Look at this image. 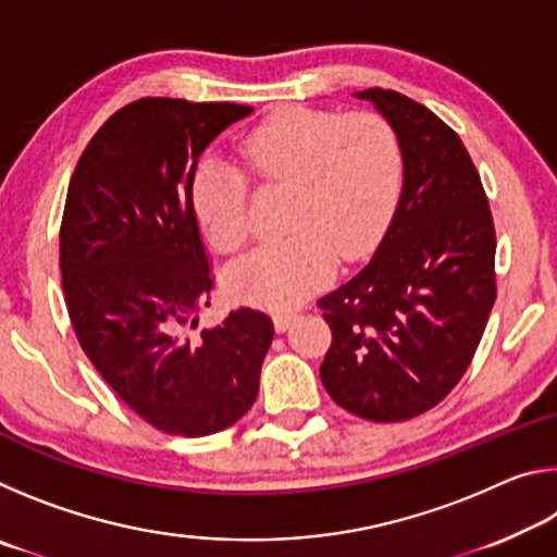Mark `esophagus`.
<instances>
[{
	"instance_id": "obj_1",
	"label": "esophagus",
	"mask_w": 557,
	"mask_h": 557,
	"mask_svg": "<svg viewBox=\"0 0 557 557\" xmlns=\"http://www.w3.org/2000/svg\"><path fill=\"white\" fill-rule=\"evenodd\" d=\"M295 319H297V314H295V312H277L275 317H272V322H275V329H277V332H287L289 324L295 322Z\"/></svg>"
}]
</instances>
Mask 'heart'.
Returning a JSON list of instances; mask_svg holds the SVG:
<instances>
[{"mask_svg": "<svg viewBox=\"0 0 557 557\" xmlns=\"http://www.w3.org/2000/svg\"><path fill=\"white\" fill-rule=\"evenodd\" d=\"M248 172L265 184H289L280 240L235 262L228 289L250 305L287 309L329 280L336 265L369 256L388 228L403 188V149L388 120L375 112L285 108L240 143ZM248 178L221 154H206L191 176V206L201 231L221 252L240 250L250 235Z\"/></svg>", "mask_w": 557, "mask_h": 557, "instance_id": "obj_1", "label": "heart"}]
</instances>
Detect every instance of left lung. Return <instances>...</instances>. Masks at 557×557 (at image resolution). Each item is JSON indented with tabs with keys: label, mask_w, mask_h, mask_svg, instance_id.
Wrapping results in <instances>:
<instances>
[{
	"label": "left lung",
	"mask_w": 557,
	"mask_h": 557,
	"mask_svg": "<svg viewBox=\"0 0 557 557\" xmlns=\"http://www.w3.org/2000/svg\"><path fill=\"white\" fill-rule=\"evenodd\" d=\"M354 96L398 135L403 191L369 265L317 301L334 336L319 375L344 410L398 422L435 408L469 369L496 299V233L455 129L395 90Z\"/></svg>",
	"instance_id": "1"
}]
</instances>
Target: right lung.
Wrapping results in <instances>:
<instances>
[{
    "instance_id": "obj_1",
    "label": "right lung",
    "mask_w": 557,
    "mask_h": 557,
    "mask_svg": "<svg viewBox=\"0 0 557 557\" xmlns=\"http://www.w3.org/2000/svg\"><path fill=\"white\" fill-rule=\"evenodd\" d=\"M252 108L143 98L117 110L71 176L61 223L65 307L83 351L149 425L206 437L260 388L272 319L240 307L199 324L213 287L191 176L203 149Z\"/></svg>"
}]
</instances>
